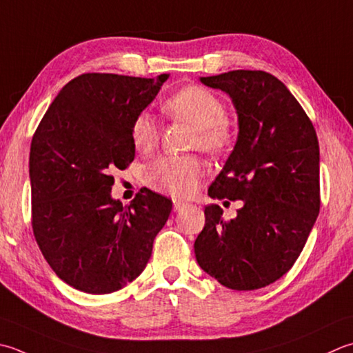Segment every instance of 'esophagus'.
<instances>
[{"mask_svg":"<svg viewBox=\"0 0 353 353\" xmlns=\"http://www.w3.org/2000/svg\"><path fill=\"white\" fill-rule=\"evenodd\" d=\"M186 206H190V205L185 202H181V200H172V208H174V211H182L186 208Z\"/></svg>","mask_w":353,"mask_h":353,"instance_id":"obj_1","label":"esophagus"}]
</instances>
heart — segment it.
<instances>
[{
  "label": "heart",
  "mask_w": 353,
  "mask_h": 353,
  "mask_svg": "<svg viewBox=\"0 0 353 353\" xmlns=\"http://www.w3.org/2000/svg\"><path fill=\"white\" fill-rule=\"evenodd\" d=\"M163 110L171 117L188 122L196 134L191 147L210 154L223 153L234 142V130L226 121V108L219 96L199 85H188L172 93ZM159 123L148 112H141L131 122V142L136 151L150 153L159 142ZM203 168L194 156H159L145 167V183L151 190L174 197L194 192Z\"/></svg>",
  "instance_id": "1"
}]
</instances>
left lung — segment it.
Segmentation results:
<instances>
[{"label": "left lung", "instance_id": "obj_1", "mask_svg": "<svg viewBox=\"0 0 353 353\" xmlns=\"http://www.w3.org/2000/svg\"><path fill=\"white\" fill-rule=\"evenodd\" d=\"M200 81L231 96L240 128L208 192L243 206L232 220L219 205L206 206L196 260L225 288L254 291L294 266L319 216V139L299 101L271 73L234 70Z\"/></svg>", "mask_w": 353, "mask_h": 353}]
</instances>
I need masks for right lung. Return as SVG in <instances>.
Wrapping results in <instances>:
<instances>
[{
	"instance_id": "1",
	"label": "right lung",
	"mask_w": 353,
	"mask_h": 353,
	"mask_svg": "<svg viewBox=\"0 0 353 353\" xmlns=\"http://www.w3.org/2000/svg\"><path fill=\"white\" fill-rule=\"evenodd\" d=\"M168 76H76L32 137L33 236L54 274L82 292L110 294L139 277L168 220L171 200L153 191L125 206L110 196L112 171L134 161L131 122Z\"/></svg>"
}]
</instances>
